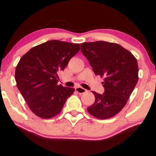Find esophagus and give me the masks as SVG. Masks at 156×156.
<instances>
[{
    "label": "esophagus",
    "instance_id": "obj_1",
    "mask_svg": "<svg viewBox=\"0 0 156 156\" xmlns=\"http://www.w3.org/2000/svg\"><path fill=\"white\" fill-rule=\"evenodd\" d=\"M75 90L76 92L78 94H82L85 93L87 91V90L84 88H82V87H76L75 88Z\"/></svg>",
    "mask_w": 156,
    "mask_h": 156
}]
</instances>
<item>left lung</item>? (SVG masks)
Instances as JSON below:
<instances>
[{"instance_id":"left-lung-1","label":"left lung","mask_w":156,"mask_h":156,"mask_svg":"<svg viewBox=\"0 0 156 156\" xmlns=\"http://www.w3.org/2000/svg\"><path fill=\"white\" fill-rule=\"evenodd\" d=\"M81 51L96 75L104 77V92L93 91L95 101L87 111L99 119L112 118L124 107L137 84V59L120 44L105 41L84 42Z\"/></svg>"}]
</instances>
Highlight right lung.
Returning a JSON list of instances; mask_svg holds the SVG:
<instances>
[{"mask_svg":"<svg viewBox=\"0 0 156 156\" xmlns=\"http://www.w3.org/2000/svg\"><path fill=\"white\" fill-rule=\"evenodd\" d=\"M80 49V44L49 40L31 48L20 58L15 74L17 87L36 116H57L75 91L57 82L59 73Z\"/></svg>","mask_w":156,"mask_h":156,"instance_id":"1","label":"right lung"}]
</instances>
